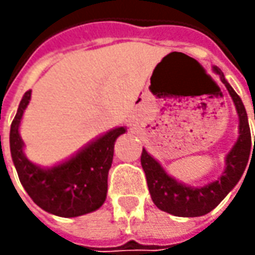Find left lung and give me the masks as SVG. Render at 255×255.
<instances>
[{"label":"left lung","mask_w":255,"mask_h":255,"mask_svg":"<svg viewBox=\"0 0 255 255\" xmlns=\"http://www.w3.org/2000/svg\"><path fill=\"white\" fill-rule=\"evenodd\" d=\"M213 72L220 76V81L230 93L239 115V137L233 149L226 156V167L220 177L203 187H191L169 176L162 167V164L156 159H153L144 149L142 152L140 162L146 174L147 187L153 203L160 210L170 213L173 216L199 217L210 213L239 183L247 167V163L250 162L251 166L250 153H254L255 140L253 146L246 108L241 102L240 96L224 78L220 68L213 66Z\"/></svg>","instance_id":"obj_1"}]
</instances>
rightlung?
Returning a JSON list of instances; mask_svg holds the SVG:
<instances>
[{
	"mask_svg": "<svg viewBox=\"0 0 255 255\" xmlns=\"http://www.w3.org/2000/svg\"><path fill=\"white\" fill-rule=\"evenodd\" d=\"M29 101L31 91L24 93L9 132L12 162L25 191L36 206L59 217H78L98 210L106 200L115 142L126 128H115L88 143L71 159L45 169L26 159L19 136V125Z\"/></svg>",
	"mask_w": 255,
	"mask_h": 255,
	"instance_id": "right-lung-1",
	"label": "right lung"
}]
</instances>
